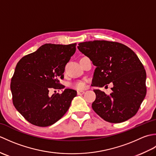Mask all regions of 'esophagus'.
<instances>
[{
    "instance_id": "1",
    "label": "esophagus",
    "mask_w": 156,
    "mask_h": 156,
    "mask_svg": "<svg viewBox=\"0 0 156 156\" xmlns=\"http://www.w3.org/2000/svg\"><path fill=\"white\" fill-rule=\"evenodd\" d=\"M84 93V91H82V90H78L77 91V94L78 95H82V94H83Z\"/></svg>"
}]
</instances>
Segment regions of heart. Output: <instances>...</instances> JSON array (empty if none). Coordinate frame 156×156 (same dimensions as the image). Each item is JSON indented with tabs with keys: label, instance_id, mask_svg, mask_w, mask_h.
<instances>
[{
	"label": "heart",
	"instance_id": "b5f03b06",
	"mask_svg": "<svg viewBox=\"0 0 156 156\" xmlns=\"http://www.w3.org/2000/svg\"><path fill=\"white\" fill-rule=\"evenodd\" d=\"M72 87L74 88L78 89V90H81V89H83L85 87V83L83 81L78 80L72 84Z\"/></svg>",
	"mask_w": 156,
	"mask_h": 156
}]
</instances>
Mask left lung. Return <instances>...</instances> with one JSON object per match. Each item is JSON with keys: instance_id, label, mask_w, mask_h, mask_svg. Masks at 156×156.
<instances>
[{"instance_id": "obj_1", "label": "left lung", "mask_w": 156, "mask_h": 156, "mask_svg": "<svg viewBox=\"0 0 156 156\" xmlns=\"http://www.w3.org/2000/svg\"><path fill=\"white\" fill-rule=\"evenodd\" d=\"M78 49L96 66L92 87L112 82V92L94 90L92 109L105 121L119 123L137 113L146 95V72L137 55L118 42L95 40L80 43Z\"/></svg>"}]
</instances>
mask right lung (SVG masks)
<instances>
[{"mask_svg": "<svg viewBox=\"0 0 156 156\" xmlns=\"http://www.w3.org/2000/svg\"><path fill=\"white\" fill-rule=\"evenodd\" d=\"M76 44H45L37 51L23 57L11 78L12 102L30 123L48 127L68 111L77 92L66 88L62 94L49 96L51 89H62L65 66L76 51Z\"/></svg>", "mask_w": 156, "mask_h": 156, "instance_id": "obj_1", "label": "right lung"}]
</instances>
